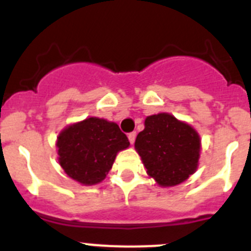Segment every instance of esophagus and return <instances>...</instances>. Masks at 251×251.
I'll return each mask as SVG.
<instances>
[{
    "instance_id": "esophagus-1",
    "label": "esophagus",
    "mask_w": 251,
    "mask_h": 251,
    "mask_svg": "<svg viewBox=\"0 0 251 251\" xmlns=\"http://www.w3.org/2000/svg\"><path fill=\"white\" fill-rule=\"evenodd\" d=\"M136 132H130L129 134H128V139H129V142H130V145H133V143H134V141H136Z\"/></svg>"
}]
</instances>
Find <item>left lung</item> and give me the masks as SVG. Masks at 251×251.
<instances>
[{"mask_svg":"<svg viewBox=\"0 0 251 251\" xmlns=\"http://www.w3.org/2000/svg\"><path fill=\"white\" fill-rule=\"evenodd\" d=\"M147 174L162 187L179 185L196 171L199 133L168 113L150 115L134 143Z\"/></svg>","mask_w":251,"mask_h":251,"instance_id":"left-lung-1","label":"left lung"}]
</instances>
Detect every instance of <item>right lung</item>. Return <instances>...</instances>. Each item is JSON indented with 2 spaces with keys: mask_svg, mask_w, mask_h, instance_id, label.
I'll use <instances>...</instances> for the list:
<instances>
[{
  "mask_svg": "<svg viewBox=\"0 0 251 251\" xmlns=\"http://www.w3.org/2000/svg\"><path fill=\"white\" fill-rule=\"evenodd\" d=\"M56 147L64 172L90 186L105 178L117 153L129 147V141L117 123L92 117L61 130Z\"/></svg>",
  "mask_w": 251,
  "mask_h": 251,
  "instance_id": "1",
  "label": "right lung"
}]
</instances>
